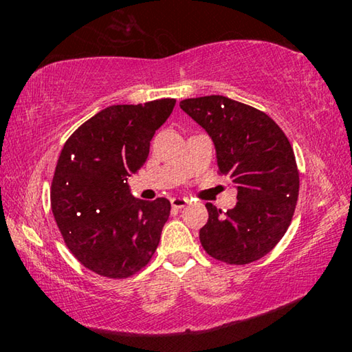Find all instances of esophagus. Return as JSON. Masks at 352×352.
<instances>
[{
	"label": "esophagus",
	"instance_id": "1",
	"mask_svg": "<svg viewBox=\"0 0 352 352\" xmlns=\"http://www.w3.org/2000/svg\"><path fill=\"white\" fill-rule=\"evenodd\" d=\"M170 205L172 208H175V210H182V208H184L188 205V199L184 197H174L170 200Z\"/></svg>",
	"mask_w": 352,
	"mask_h": 352
}]
</instances>
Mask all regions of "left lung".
<instances>
[{
	"label": "left lung",
	"mask_w": 352,
	"mask_h": 352,
	"mask_svg": "<svg viewBox=\"0 0 352 352\" xmlns=\"http://www.w3.org/2000/svg\"><path fill=\"white\" fill-rule=\"evenodd\" d=\"M180 107L211 136L219 175L237 186L233 210L222 214L206 204L201 247L230 265L264 258L287 231L300 190L287 136L264 111L219 94L184 99Z\"/></svg>",
	"instance_id": "obj_1"
}]
</instances>
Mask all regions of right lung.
I'll list each match as a JSON object with an SVG mask.
<instances>
[{"label": "right lung", "mask_w": 352, "mask_h": 352, "mask_svg": "<svg viewBox=\"0 0 352 352\" xmlns=\"http://www.w3.org/2000/svg\"><path fill=\"white\" fill-rule=\"evenodd\" d=\"M174 107L169 98L107 107L63 144L51 184L52 214L69 252L100 276L135 275L158 247L170 201L135 199L127 180L144 166Z\"/></svg>", "instance_id": "add662e5"}]
</instances>
